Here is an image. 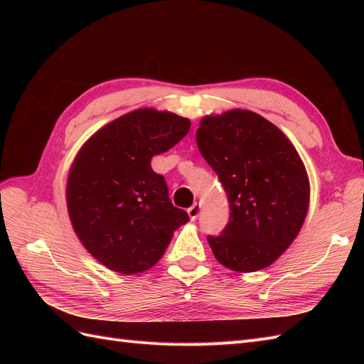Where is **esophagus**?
<instances>
[{
    "label": "esophagus",
    "instance_id": "esophagus-1",
    "mask_svg": "<svg viewBox=\"0 0 364 364\" xmlns=\"http://www.w3.org/2000/svg\"><path fill=\"white\" fill-rule=\"evenodd\" d=\"M200 205L199 203H194L191 208H188V215H190V218L191 220H196L197 217H199V214H200Z\"/></svg>",
    "mask_w": 364,
    "mask_h": 364
}]
</instances>
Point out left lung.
I'll use <instances>...</instances> for the list:
<instances>
[{
    "label": "left lung",
    "instance_id": "left-lung-1",
    "mask_svg": "<svg viewBox=\"0 0 364 364\" xmlns=\"http://www.w3.org/2000/svg\"><path fill=\"white\" fill-rule=\"evenodd\" d=\"M197 147L223 183L228 226L208 243L222 266L269 267L299 234L310 205V181L290 139L264 117L232 109L200 119Z\"/></svg>",
    "mask_w": 364,
    "mask_h": 364
}]
</instances>
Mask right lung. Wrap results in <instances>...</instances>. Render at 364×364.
<instances>
[{
    "label": "right lung",
    "instance_id": "right-lung-1",
    "mask_svg": "<svg viewBox=\"0 0 364 364\" xmlns=\"http://www.w3.org/2000/svg\"><path fill=\"white\" fill-rule=\"evenodd\" d=\"M190 127L188 118L173 112L136 109L97 130L75 155L67 181L71 225L83 247L109 270H149L174 230L188 222L150 161L178 144Z\"/></svg>",
    "mask_w": 364,
    "mask_h": 364
}]
</instances>
